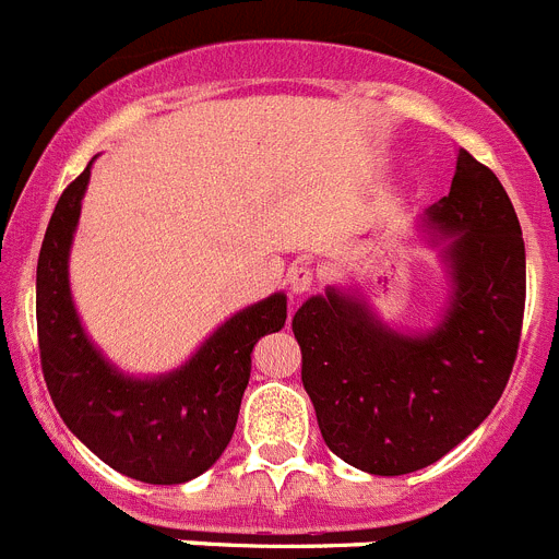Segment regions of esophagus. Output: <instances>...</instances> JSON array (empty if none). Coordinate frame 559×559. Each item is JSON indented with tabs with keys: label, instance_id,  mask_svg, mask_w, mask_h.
Instances as JSON below:
<instances>
[{
	"label": "esophagus",
	"instance_id": "obj_1",
	"mask_svg": "<svg viewBox=\"0 0 559 559\" xmlns=\"http://www.w3.org/2000/svg\"><path fill=\"white\" fill-rule=\"evenodd\" d=\"M316 271L308 263H296L288 269V285L294 294H305V290L313 288Z\"/></svg>",
	"mask_w": 559,
	"mask_h": 559
}]
</instances>
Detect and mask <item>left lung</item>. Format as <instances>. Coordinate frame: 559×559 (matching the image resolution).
Returning a JSON list of instances; mask_svg holds the SVG:
<instances>
[{
  "label": "left lung",
  "mask_w": 559,
  "mask_h": 559,
  "mask_svg": "<svg viewBox=\"0 0 559 559\" xmlns=\"http://www.w3.org/2000/svg\"><path fill=\"white\" fill-rule=\"evenodd\" d=\"M428 224L451 237L453 274L451 308L431 333H394L333 288L294 316L324 442L372 476L428 467L471 437L501 400L521 344L526 251L496 173L462 147Z\"/></svg>",
  "instance_id": "1"
}]
</instances>
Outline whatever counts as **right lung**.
Returning <instances> with one entry per match:
<instances>
[{"label": "right lung", "instance_id": "right-lung-1", "mask_svg": "<svg viewBox=\"0 0 559 559\" xmlns=\"http://www.w3.org/2000/svg\"><path fill=\"white\" fill-rule=\"evenodd\" d=\"M88 167L58 199L36 271L41 372L67 428L108 467L145 484H181L218 462L235 433L251 374V349L288 319L274 294L210 335L176 372L156 380L120 374L92 347L69 296L67 260Z\"/></svg>", "mask_w": 559, "mask_h": 559}]
</instances>
